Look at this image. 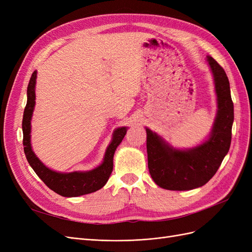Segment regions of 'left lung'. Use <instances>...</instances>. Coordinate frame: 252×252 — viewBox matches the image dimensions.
I'll use <instances>...</instances> for the list:
<instances>
[{
    "label": "left lung",
    "instance_id": "left-lung-1",
    "mask_svg": "<svg viewBox=\"0 0 252 252\" xmlns=\"http://www.w3.org/2000/svg\"><path fill=\"white\" fill-rule=\"evenodd\" d=\"M218 101V112L209 138L190 149L173 148L146 128L148 169L152 180L168 190H191L205 185L218 171L231 143L233 103L225 70L207 57Z\"/></svg>",
    "mask_w": 252,
    "mask_h": 252
}]
</instances>
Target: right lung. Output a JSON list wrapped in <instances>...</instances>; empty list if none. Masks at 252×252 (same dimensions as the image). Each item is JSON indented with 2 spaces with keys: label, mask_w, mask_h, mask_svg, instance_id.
Returning <instances> with one entry per match:
<instances>
[{
  "label": "right lung",
  "mask_w": 252,
  "mask_h": 252,
  "mask_svg": "<svg viewBox=\"0 0 252 252\" xmlns=\"http://www.w3.org/2000/svg\"><path fill=\"white\" fill-rule=\"evenodd\" d=\"M35 80L36 71H33L27 87V104L23 116V145L29 165L46 186L56 193L66 196H80L94 192L107 183L113 169V155L117 147L124 139L127 128L116 129L109 146L106 149L103 162L100 166L89 171H72L68 173L57 172L49 169L37 158L32 148L30 133H32V117L35 105Z\"/></svg>",
  "instance_id": "add662e5"
}]
</instances>
